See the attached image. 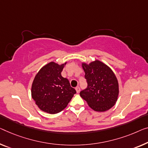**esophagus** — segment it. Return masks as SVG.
Segmentation results:
<instances>
[{"label": "esophagus", "instance_id": "1", "mask_svg": "<svg viewBox=\"0 0 148 148\" xmlns=\"http://www.w3.org/2000/svg\"><path fill=\"white\" fill-rule=\"evenodd\" d=\"M76 91L77 93H79V92H80V87L77 86V87L76 88Z\"/></svg>", "mask_w": 148, "mask_h": 148}]
</instances>
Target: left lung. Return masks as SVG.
Wrapping results in <instances>:
<instances>
[{
	"label": "left lung",
	"instance_id": "obj_1",
	"mask_svg": "<svg viewBox=\"0 0 148 148\" xmlns=\"http://www.w3.org/2000/svg\"><path fill=\"white\" fill-rule=\"evenodd\" d=\"M88 86L80 95L92 109L105 112L115 104L119 94L118 82L112 70L99 60L82 64Z\"/></svg>",
	"mask_w": 148,
	"mask_h": 148
}]
</instances>
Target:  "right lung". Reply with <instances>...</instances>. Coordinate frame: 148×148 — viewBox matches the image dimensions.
Instances as JSON below:
<instances>
[{"label": "right lung", "instance_id": "right-lung-1", "mask_svg": "<svg viewBox=\"0 0 148 148\" xmlns=\"http://www.w3.org/2000/svg\"><path fill=\"white\" fill-rule=\"evenodd\" d=\"M66 64V63L64 64ZM64 64L51 62L39 70L32 85V97L42 111L57 114L67 106L76 90L61 75Z\"/></svg>", "mask_w": 148, "mask_h": 148}]
</instances>
